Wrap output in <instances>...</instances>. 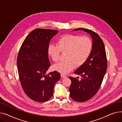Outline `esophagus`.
Returning a JSON list of instances; mask_svg holds the SVG:
<instances>
[{"instance_id": "obj_1", "label": "esophagus", "mask_w": 122, "mask_h": 122, "mask_svg": "<svg viewBox=\"0 0 122 122\" xmlns=\"http://www.w3.org/2000/svg\"><path fill=\"white\" fill-rule=\"evenodd\" d=\"M61 77L62 78H66V77H67L66 75H64V74H61Z\"/></svg>"}]
</instances>
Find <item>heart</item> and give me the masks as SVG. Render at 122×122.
Instances as JSON below:
<instances>
[{
	"label": "heart",
	"instance_id": "1",
	"mask_svg": "<svg viewBox=\"0 0 122 122\" xmlns=\"http://www.w3.org/2000/svg\"><path fill=\"white\" fill-rule=\"evenodd\" d=\"M93 47L91 39L87 36L67 34L61 36L57 44H50L48 53L55 62L60 59L61 52H66V60L53 66L55 70L62 73H67L76 66H80L87 61Z\"/></svg>",
	"mask_w": 122,
	"mask_h": 122
}]
</instances>
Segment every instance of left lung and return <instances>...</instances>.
Segmentation results:
<instances>
[{
    "instance_id": "left-lung-1",
    "label": "left lung",
    "mask_w": 122,
    "mask_h": 122,
    "mask_svg": "<svg viewBox=\"0 0 122 122\" xmlns=\"http://www.w3.org/2000/svg\"><path fill=\"white\" fill-rule=\"evenodd\" d=\"M89 33L92 37L93 47L87 61L74 73L81 78L69 76L71 84L69 89L70 96L74 101L84 102L92 98L101 86L107 67V61L104 45L101 37L90 30L78 28Z\"/></svg>"
}]
</instances>
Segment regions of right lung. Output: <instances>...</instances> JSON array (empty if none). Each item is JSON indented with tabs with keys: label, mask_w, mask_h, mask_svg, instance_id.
<instances>
[{
	"label": "right lung",
	"mask_w": 122,
	"mask_h": 122,
	"mask_svg": "<svg viewBox=\"0 0 122 122\" xmlns=\"http://www.w3.org/2000/svg\"><path fill=\"white\" fill-rule=\"evenodd\" d=\"M58 32L56 30L35 29L27 36L19 51L17 63L20 85L27 97L36 102L49 100L55 84L61 78L56 71L46 74L51 66L49 42Z\"/></svg>",
	"instance_id": "add662e5"
}]
</instances>
